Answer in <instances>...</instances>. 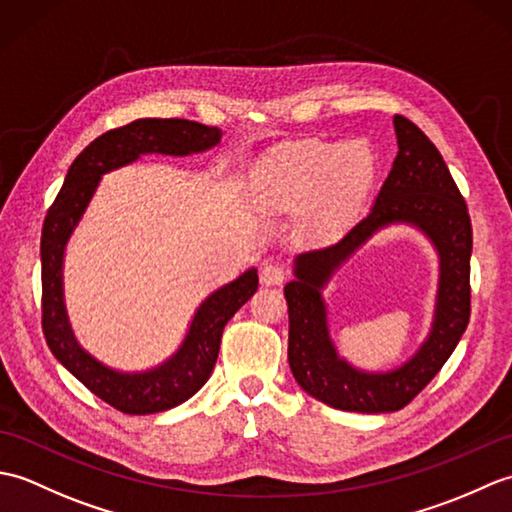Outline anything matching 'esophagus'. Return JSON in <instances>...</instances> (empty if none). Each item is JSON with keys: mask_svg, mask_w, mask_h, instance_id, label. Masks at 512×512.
<instances>
[{"mask_svg": "<svg viewBox=\"0 0 512 512\" xmlns=\"http://www.w3.org/2000/svg\"><path fill=\"white\" fill-rule=\"evenodd\" d=\"M284 279H286V270L279 264H264L262 273H259V281H262L264 286H279L284 284Z\"/></svg>", "mask_w": 512, "mask_h": 512, "instance_id": "obj_1", "label": "esophagus"}]
</instances>
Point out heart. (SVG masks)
I'll return each instance as SVG.
<instances>
[{
  "instance_id": "obj_1",
  "label": "heart",
  "mask_w": 512,
  "mask_h": 512,
  "mask_svg": "<svg viewBox=\"0 0 512 512\" xmlns=\"http://www.w3.org/2000/svg\"><path fill=\"white\" fill-rule=\"evenodd\" d=\"M374 180V158L363 145L308 140L277 151L257 167L253 193L266 209L303 213V233L334 235L350 220Z\"/></svg>"
}]
</instances>
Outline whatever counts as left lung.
<instances>
[{"label": "left lung", "mask_w": 512, "mask_h": 512, "mask_svg": "<svg viewBox=\"0 0 512 512\" xmlns=\"http://www.w3.org/2000/svg\"><path fill=\"white\" fill-rule=\"evenodd\" d=\"M398 154L372 209L339 242L292 259L288 301V363L312 398L343 411L389 413L411 402L458 347L471 314L473 231L466 204L436 145L405 116H394ZM391 225H409L439 257V286L430 332L405 364L363 370L331 341L322 290L369 238Z\"/></svg>", "instance_id": "8db88e82"}]
</instances>
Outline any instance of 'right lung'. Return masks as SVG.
Segmentation results:
<instances>
[{
    "label": "right lung",
    "instance_id": "1",
    "mask_svg": "<svg viewBox=\"0 0 512 512\" xmlns=\"http://www.w3.org/2000/svg\"><path fill=\"white\" fill-rule=\"evenodd\" d=\"M222 140L220 127L184 118H138L105 132L85 147L65 173L63 187L50 206L41 231L43 334L54 358L79 378L94 396L123 413L147 416L182 405L209 380L228 319L255 295L257 268H246L233 281L215 288L195 308L176 352L147 369H116L99 361L76 339L65 308V250L105 173L134 165L149 154L184 158L211 151Z\"/></svg>",
    "mask_w": 512,
    "mask_h": 512
}]
</instances>
